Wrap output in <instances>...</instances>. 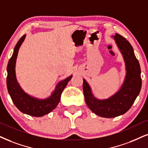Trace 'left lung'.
Listing matches in <instances>:
<instances>
[{
  "label": "left lung",
  "instance_id": "left-lung-1",
  "mask_svg": "<svg viewBox=\"0 0 148 148\" xmlns=\"http://www.w3.org/2000/svg\"><path fill=\"white\" fill-rule=\"evenodd\" d=\"M121 53L125 64L126 75L121 88L110 97L99 99L93 95L90 86L84 79L83 91L85 101L92 112L105 118L116 117L130 108L141 88V68L132 47L126 39L118 34L112 36Z\"/></svg>",
  "mask_w": 148,
  "mask_h": 148
}]
</instances>
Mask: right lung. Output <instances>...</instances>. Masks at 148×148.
<instances>
[{"label": "right lung", "instance_id": "obj_1", "mask_svg": "<svg viewBox=\"0 0 148 148\" xmlns=\"http://www.w3.org/2000/svg\"><path fill=\"white\" fill-rule=\"evenodd\" d=\"M26 35H24L18 40L9 60L7 68V90L14 103L21 112L32 116H42L51 112L58 105L62 92L73 76L70 75L58 82L52 94L47 99H38L26 93L18 82L15 70L18 51Z\"/></svg>", "mask_w": 148, "mask_h": 148}]
</instances>
